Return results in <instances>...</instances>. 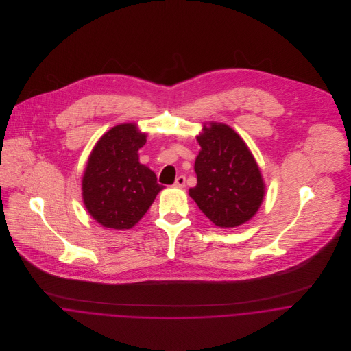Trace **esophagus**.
I'll return each mask as SVG.
<instances>
[{"mask_svg":"<svg viewBox=\"0 0 351 351\" xmlns=\"http://www.w3.org/2000/svg\"><path fill=\"white\" fill-rule=\"evenodd\" d=\"M185 181H186L185 176H180V177H177V178H176L174 186H176V188H184V186H185Z\"/></svg>","mask_w":351,"mask_h":351,"instance_id":"esophagus-1","label":"esophagus"}]
</instances>
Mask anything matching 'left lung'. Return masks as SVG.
<instances>
[{
	"mask_svg": "<svg viewBox=\"0 0 351 351\" xmlns=\"http://www.w3.org/2000/svg\"><path fill=\"white\" fill-rule=\"evenodd\" d=\"M197 185L189 189L204 215L217 227H238L256 213L265 184L243 139L228 125L209 123L197 136Z\"/></svg>",
	"mask_w": 351,
	"mask_h": 351,
	"instance_id": "8db88e82",
	"label": "left lung"
}]
</instances>
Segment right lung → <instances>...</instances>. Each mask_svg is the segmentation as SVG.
Instances as JSON below:
<instances>
[{
	"mask_svg": "<svg viewBox=\"0 0 351 351\" xmlns=\"http://www.w3.org/2000/svg\"><path fill=\"white\" fill-rule=\"evenodd\" d=\"M146 138L136 124H120L101 136L89 156L82 177L84 204L106 228H132L163 189L155 173L139 162Z\"/></svg>",
	"mask_w": 351,
	"mask_h": 351,
	"instance_id": "obj_1",
	"label": "right lung"
}]
</instances>
